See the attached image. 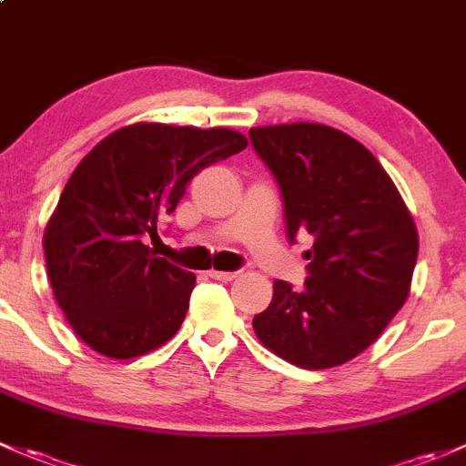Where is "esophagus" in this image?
<instances>
[{"label": "esophagus", "instance_id": "1", "mask_svg": "<svg viewBox=\"0 0 466 466\" xmlns=\"http://www.w3.org/2000/svg\"><path fill=\"white\" fill-rule=\"evenodd\" d=\"M209 277L218 279V281H232L238 277V272H223V270H209Z\"/></svg>", "mask_w": 466, "mask_h": 466}]
</instances>
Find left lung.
Here are the masks:
<instances>
[{"mask_svg": "<svg viewBox=\"0 0 466 466\" xmlns=\"http://www.w3.org/2000/svg\"><path fill=\"white\" fill-rule=\"evenodd\" d=\"M254 151L281 189L288 238L310 234L301 290L274 281L252 326L266 349L308 370L346 364L398 315L418 261V229L377 158L317 122L254 127Z\"/></svg>", "mask_w": 466, "mask_h": 466, "instance_id": "left-lung-1", "label": "left lung"}]
</instances>
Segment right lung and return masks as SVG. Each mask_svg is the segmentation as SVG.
Returning <instances> with one entry per match:
<instances>
[{
	"mask_svg": "<svg viewBox=\"0 0 466 466\" xmlns=\"http://www.w3.org/2000/svg\"><path fill=\"white\" fill-rule=\"evenodd\" d=\"M246 147L225 127L136 122L80 160L44 229V257L57 306L89 349L131 360L178 332L196 277L145 241L200 169Z\"/></svg>",
	"mask_w": 466,
	"mask_h": 466,
	"instance_id": "1",
	"label": "right lung"
}]
</instances>
